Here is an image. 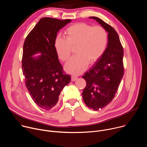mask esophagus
<instances>
[{
	"label": "esophagus",
	"instance_id": "34e87169",
	"mask_svg": "<svg viewBox=\"0 0 147 147\" xmlns=\"http://www.w3.org/2000/svg\"><path fill=\"white\" fill-rule=\"evenodd\" d=\"M77 80V77L74 76H71V81H75Z\"/></svg>",
	"mask_w": 147,
	"mask_h": 147
}]
</instances>
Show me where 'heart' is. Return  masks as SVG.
Returning <instances> with one entry per match:
<instances>
[{
	"label": "heart",
	"mask_w": 147,
	"mask_h": 147,
	"mask_svg": "<svg viewBox=\"0 0 147 147\" xmlns=\"http://www.w3.org/2000/svg\"><path fill=\"white\" fill-rule=\"evenodd\" d=\"M66 38L57 36L55 49L58 57L63 61L70 57L72 48H76L77 55L66 64L65 70L79 75L84 71L89 63L94 64L103 55L108 44V34L102 27L84 23L73 24L66 30Z\"/></svg>",
	"instance_id": "obj_1"
}]
</instances>
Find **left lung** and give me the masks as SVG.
<instances>
[{
  "mask_svg": "<svg viewBox=\"0 0 147 147\" xmlns=\"http://www.w3.org/2000/svg\"><path fill=\"white\" fill-rule=\"evenodd\" d=\"M95 20L108 32L105 52L90 71L82 76L86 87L82 95L86 105L98 111L107 107L113 100L124 74L123 48L115 30L96 17Z\"/></svg>",
  "mask_w": 147,
  "mask_h": 147,
  "instance_id": "8db88e82",
  "label": "left lung"
}]
</instances>
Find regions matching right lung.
<instances>
[{
  "mask_svg": "<svg viewBox=\"0 0 147 147\" xmlns=\"http://www.w3.org/2000/svg\"><path fill=\"white\" fill-rule=\"evenodd\" d=\"M71 22L51 17L41 18L27 36L23 45V74L34 102L44 110L54 108L71 76L63 70L55 49L57 33ZM36 53L41 55L33 57Z\"/></svg>",
  "mask_w": 147,
  "mask_h": 147,
  "instance_id": "right-lung-1",
  "label": "right lung"
}]
</instances>
